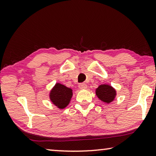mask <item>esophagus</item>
Here are the masks:
<instances>
[{
	"label": "esophagus",
	"mask_w": 156,
	"mask_h": 156,
	"mask_svg": "<svg viewBox=\"0 0 156 156\" xmlns=\"http://www.w3.org/2000/svg\"><path fill=\"white\" fill-rule=\"evenodd\" d=\"M78 87L80 89H87V85L85 83H82L79 84Z\"/></svg>",
	"instance_id": "1"
}]
</instances>
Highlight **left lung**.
<instances>
[{
  "label": "left lung",
  "instance_id": "obj_1",
  "mask_svg": "<svg viewBox=\"0 0 156 156\" xmlns=\"http://www.w3.org/2000/svg\"><path fill=\"white\" fill-rule=\"evenodd\" d=\"M96 94L97 97L107 104L113 102L116 96L115 89L109 84H100L96 89Z\"/></svg>",
  "mask_w": 156,
  "mask_h": 156
}]
</instances>
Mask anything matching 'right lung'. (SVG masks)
<instances>
[{
	"instance_id": "1",
	"label": "right lung",
	"mask_w": 156,
	"mask_h": 156,
	"mask_svg": "<svg viewBox=\"0 0 156 156\" xmlns=\"http://www.w3.org/2000/svg\"><path fill=\"white\" fill-rule=\"evenodd\" d=\"M72 91L64 84L57 83L49 92V99L57 108L63 109L69 104L73 96Z\"/></svg>"
}]
</instances>
